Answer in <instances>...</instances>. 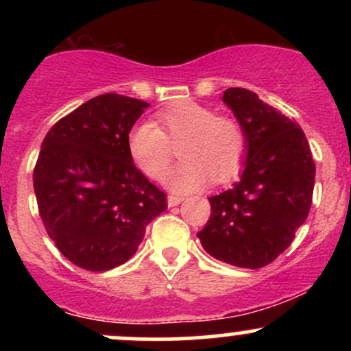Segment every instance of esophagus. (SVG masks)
Masks as SVG:
<instances>
[{"label":"esophagus","mask_w":351,"mask_h":351,"mask_svg":"<svg viewBox=\"0 0 351 351\" xmlns=\"http://www.w3.org/2000/svg\"><path fill=\"white\" fill-rule=\"evenodd\" d=\"M183 201V196H178V195H170L168 196V206L173 208V206H178V204Z\"/></svg>","instance_id":"esophagus-1"}]
</instances>
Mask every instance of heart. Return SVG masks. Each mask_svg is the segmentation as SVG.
Masks as SVG:
<instances>
[{"label": "heart", "mask_w": 351, "mask_h": 351, "mask_svg": "<svg viewBox=\"0 0 351 351\" xmlns=\"http://www.w3.org/2000/svg\"><path fill=\"white\" fill-rule=\"evenodd\" d=\"M156 124L136 123L128 134V152L143 175L160 180L170 167L175 148L183 158L168 173L165 183L178 193L193 191L208 183H223L243 163L245 140L241 127L211 108L180 100L156 114Z\"/></svg>", "instance_id": "b5f03b06"}]
</instances>
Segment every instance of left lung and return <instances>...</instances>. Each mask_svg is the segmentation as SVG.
Here are the masks:
<instances>
[{
  "mask_svg": "<svg viewBox=\"0 0 351 351\" xmlns=\"http://www.w3.org/2000/svg\"><path fill=\"white\" fill-rule=\"evenodd\" d=\"M223 100L243 128L247 158L241 180L209 198L211 216L198 237L216 259L261 269L292 244L307 219L315 163L299 123L256 92L231 87Z\"/></svg>",
  "mask_w": 351,
  "mask_h": 351,
  "instance_id": "8db88e82",
  "label": "left lung"
}]
</instances>
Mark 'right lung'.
I'll return each instance as SVG.
<instances>
[{"label": "right lung", "mask_w": 351, "mask_h": 351, "mask_svg": "<svg viewBox=\"0 0 351 351\" xmlns=\"http://www.w3.org/2000/svg\"><path fill=\"white\" fill-rule=\"evenodd\" d=\"M147 107L125 95H97L43 140L33 173L39 215L56 247L86 271L127 263L148 223L167 209V195L128 152V134Z\"/></svg>", "instance_id": "right-lung-1"}]
</instances>
